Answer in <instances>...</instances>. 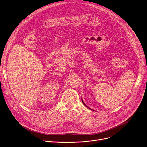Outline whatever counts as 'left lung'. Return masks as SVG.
<instances>
[{
    "mask_svg": "<svg viewBox=\"0 0 147 147\" xmlns=\"http://www.w3.org/2000/svg\"><path fill=\"white\" fill-rule=\"evenodd\" d=\"M82 103H83V104H84V105H85V106H86V107H87V108H88V109H90V110H92V109H90V108H89V107H88V106H86V105H85V103H84V102H83V100H82Z\"/></svg>",
    "mask_w": 147,
    "mask_h": 147,
    "instance_id": "1",
    "label": "left lung"
}]
</instances>
